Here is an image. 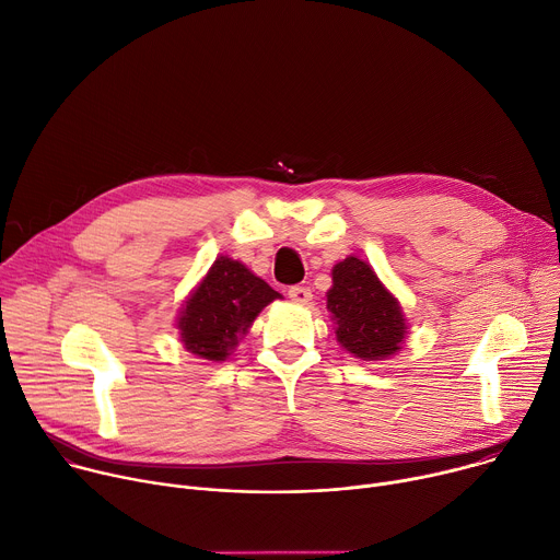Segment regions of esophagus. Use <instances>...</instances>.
Segmentation results:
<instances>
[{
  "label": "esophagus",
  "instance_id": "obj_1",
  "mask_svg": "<svg viewBox=\"0 0 560 560\" xmlns=\"http://www.w3.org/2000/svg\"><path fill=\"white\" fill-rule=\"evenodd\" d=\"M288 296L294 301V303H301V306H306V303H311L313 299V290L306 288V285H292L288 290Z\"/></svg>",
  "mask_w": 560,
  "mask_h": 560
}]
</instances>
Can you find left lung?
<instances>
[{
	"mask_svg": "<svg viewBox=\"0 0 560 560\" xmlns=\"http://www.w3.org/2000/svg\"><path fill=\"white\" fill-rule=\"evenodd\" d=\"M328 311L337 322V341L354 358L384 360L404 341L399 303L362 259L348 257L335 266Z\"/></svg>",
	"mask_w": 560,
	"mask_h": 560,
	"instance_id": "8db88e82",
	"label": "left lung"
}]
</instances>
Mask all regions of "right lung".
I'll return each mask as SVG.
<instances>
[{
  "label": "right lung",
  "mask_w": 560,
  "mask_h": 560,
  "mask_svg": "<svg viewBox=\"0 0 560 560\" xmlns=\"http://www.w3.org/2000/svg\"><path fill=\"white\" fill-rule=\"evenodd\" d=\"M279 296L243 264L219 257L178 317L180 341L202 360L223 362L254 317Z\"/></svg>",
  "instance_id": "obj_1"
}]
</instances>
